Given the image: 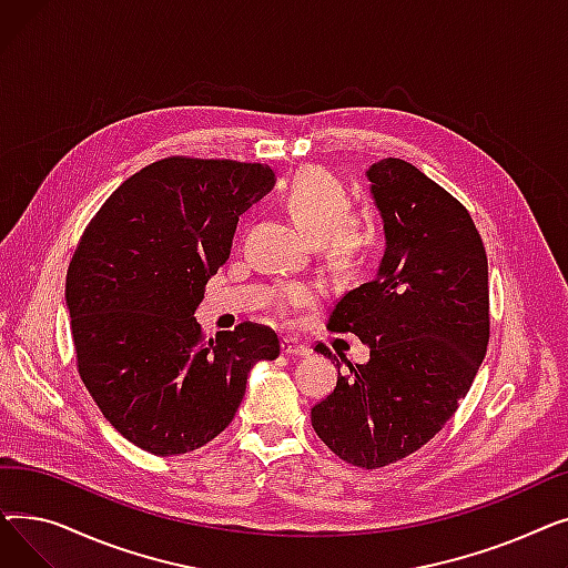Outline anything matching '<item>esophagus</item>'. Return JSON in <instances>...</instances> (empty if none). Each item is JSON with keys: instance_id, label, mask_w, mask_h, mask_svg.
I'll return each instance as SVG.
<instances>
[{"instance_id": "34e87169", "label": "esophagus", "mask_w": 568, "mask_h": 568, "mask_svg": "<svg viewBox=\"0 0 568 568\" xmlns=\"http://www.w3.org/2000/svg\"><path fill=\"white\" fill-rule=\"evenodd\" d=\"M283 354L292 356V359H300V356L311 354V347L304 343H296L294 338H283Z\"/></svg>"}]
</instances>
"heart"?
Segmentation results:
<instances>
[{
  "label": "heart",
  "mask_w": 568,
  "mask_h": 568,
  "mask_svg": "<svg viewBox=\"0 0 568 568\" xmlns=\"http://www.w3.org/2000/svg\"><path fill=\"white\" fill-rule=\"evenodd\" d=\"M281 202L292 221L311 239L320 255L338 266H352L373 244L375 225L368 214L349 212V191L338 176L322 168L296 172L285 186ZM315 296L308 285L285 290V302L302 306Z\"/></svg>",
  "instance_id": "1"
}]
</instances>
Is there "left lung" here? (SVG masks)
I'll use <instances>...</instances> for the list:
<instances>
[{
	"label": "left lung",
	"instance_id": "1",
	"mask_svg": "<svg viewBox=\"0 0 568 568\" xmlns=\"http://www.w3.org/2000/svg\"><path fill=\"white\" fill-rule=\"evenodd\" d=\"M366 176L386 248L375 278L336 304L329 329L359 336L371 359L338 371L311 422L338 458L375 469L452 419L486 356L490 317L488 257L467 209L400 159ZM315 349L332 359L329 347Z\"/></svg>",
	"mask_w": 568,
	"mask_h": 568
}]
</instances>
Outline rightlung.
Wrapping results in <instances>:
<instances>
[{"label": "right lung", "instance_id": "obj_1", "mask_svg": "<svg viewBox=\"0 0 568 568\" xmlns=\"http://www.w3.org/2000/svg\"><path fill=\"white\" fill-rule=\"evenodd\" d=\"M260 163L172 156L142 168L87 225L67 274L78 371L105 419L154 456L227 428L257 362L281 354L244 322L204 341L193 317L239 216L274 189Z\"/></svg>", "mask_w": 568, "mask_h": 568}]
</instances>
